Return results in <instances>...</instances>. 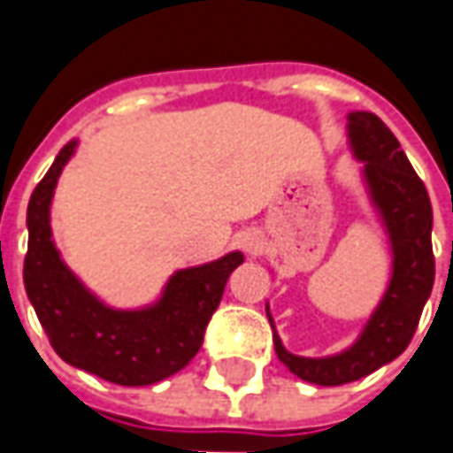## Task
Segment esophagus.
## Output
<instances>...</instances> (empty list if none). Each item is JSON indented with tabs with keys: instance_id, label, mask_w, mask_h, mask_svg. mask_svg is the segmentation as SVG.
Returning <instances> with one entry per match:
<instances>
[{
	"instance_id": "1",
	"label": "esophagus",
	"mask_w": 453,
	"mask_h": 453,
	"mask_svg": "<svg viewBox=\"0 0 453 453\" xmlns=\"http://www.w3.org/2000/svg\"><path fill=\"white\" fill-rule=\"evenodd\" d=\"M247 250H257V244H254V239H250V242H247Z\"/></svg>"
}]
</instances>
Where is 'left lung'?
<instances>
[{
    "mask_svg": "<svg viewBox=\"0 0 453 453\" xmlns=\"http://www.w3.org/2000/svg\"><path fill=\"white\" fill-rule=\"evenodd\" d=\"M350 141L357 158L365 161L371 194L391 232L393 280L365 333L340 356L318 360L292 356L274 335L277 357L297 378L315 386L350 383L401 356L418 327L436 274L428 191L401 150L398 138L375 113H350Z\"/></svg>",
    "mask_w": 453,
    "mask_h": 453,
    "instance_id": "1",
    "label": "left lung"
}]
</instances>
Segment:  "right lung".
Returning a JSON list of instances; mask_svg holds the SVG:
<instances>
[{
  "instance_id": "1",
  "label": "right lung",
  "mask_w": 453,
  "mask_h": 453,
  "mask_svg": "<svg viewBox=\"0 0 453 453\" xmlns=\"http://www.w3.org/2000/svg\"><path fill=\"white\" fill-rule=\"evenodd\" d=\"M73 149L75 143H67L58 153L27 206V297L65 363L118 386L158 383L199 353L226 280L244 257L232 252L211 265L176 272L164 300L141 312H118L100 304L62 265L50 239V199Z\"/></svg>"
}]
</instances>
